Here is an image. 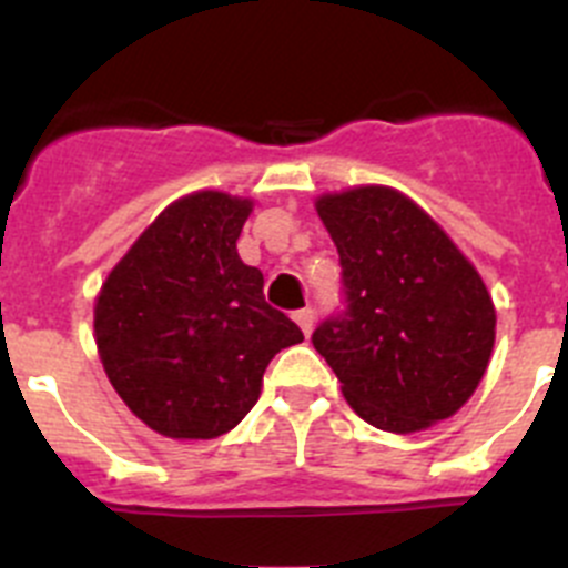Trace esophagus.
<instances>
[{
  "mask_svg": "<svg viewBox=\"0 0 568 568\" xmlns=\"http://www.w3.org/2000/svg\"><path fill=\"white\" fill-rule=\"evenodd\" d=\"M293 321L301 327V333L310 335V333H313V327H315V310L313 307L298 310V313H293Z\"/></svg>",
  "mask_w": 568,
  "mask_h": 568,
  "instance_id": "34e87169",
  "label": "esophagus"
}]
</instances>
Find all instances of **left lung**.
Instances as JSON below:
<instances>
[{"instance_id": "8db88e82", "label": "left lung", "mask_w": 568, "mask_h": 568, "mask_svg": "<svg viewBox=\"0 0 568 568\" xmlns=\"http://www.w3.org/2000/svg\"><path fill=\"white\" fill-rule=\"evenodd\" d=\"M344 307L313 333L346 404L386 433H420L471 398L495 344V307L466 255L393 187L321 195Z\"/></svg>"}]
</instances>
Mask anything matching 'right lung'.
<instances>
[{
    "mask_svg": "<svg viewBox=\"0 0 568 568\" xmlns=\"http://www.w3.org/2000/svg\"><path fill=\"white\" fill-rule=\"evenodd\" d=\"M253 202L202 190L170 204L97 298L99 358L135 418L168 438H219L255 406L264 369L304 341L264 301L235 241Z\"/></svg>",
    "mask_w": 568,
    "mask_h": 568,
    "instance_id": "obj_1",
    "label": "right lung"
}]
</instances>
